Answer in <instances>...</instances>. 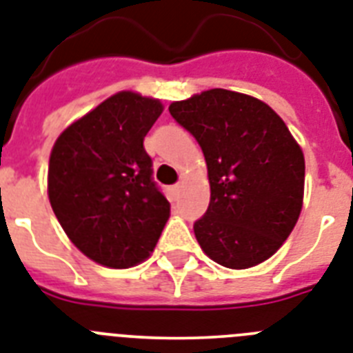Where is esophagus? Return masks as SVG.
I'll use <instances>...</instances> for the list:
<instances>
[{"label": "esophagus", "instance_id": "obj_1", "mask_svg": "<svg viewBox=\"0 0 353 353\" xmlns=\"http://www.w3.org/2000/svg\"><path fill=\"white\" fill-rule=\"evenodd\" d=\"M180 193V183H174V185H171V194H173L174 198L179 196Z\"/></svg>", "mask_w": 353, "mask_h": 353}]
</instances>
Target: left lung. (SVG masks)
<instances>
[{"label":"left lung","mask_w":353,"mask_h":353,"mask_svg":"<svg viewBox=\"0 0 353 353\" xmlns=\"http://www.w3.org/2000/svg\"><path fill=\"white\" fill-rule=\"evenodd\" d=\"M200 144L211 202L193 225L202 250L227 269L269 260L298 222L305 157L278 113L260 99L214 88L170 106Z\"/></svg>","instance_id":"1"}]
</instances>
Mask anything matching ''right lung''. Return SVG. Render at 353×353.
Wrapping results in <instances>:
<instances>
[{
	"label": "right lung",
	"instance_id": "add662e5",
	"mask_svg": "<svg viewBox=\"0 0 353 353\" xmlns=\"http://www.w3.org/2000/svg\"><path fill=\"white\" fill-rule=\"evenodd\" d=\"M162 110L157 99L119 92L70 124L52 148V209L72 243L104 267L144 261L170 218L144 150Z\"/></svg>",
	"mask_w": 353,
	"mask_h": 353
}]
</instances>
